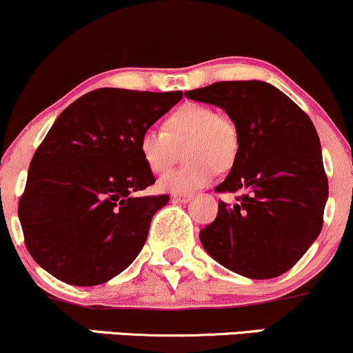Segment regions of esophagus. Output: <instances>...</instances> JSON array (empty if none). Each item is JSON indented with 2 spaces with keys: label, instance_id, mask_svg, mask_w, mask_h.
<instances>
[{
  "label": "esophagus",
  "instance_id": "obj_1",
  "mask_svg": "<svg viewBox=\"0 0 353 353\" xmlns=\"http://www.w3.org/2000/svg\"><path fill=\"white\" fill-rule=\"evenodd\" d=\"M192 199L191 194H174L172 196V203H181V204H185L189 203V201Z\"/></svg>",
  "mask_w": 353,
  "mask_h": 353
}]
</instances>
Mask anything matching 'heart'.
Instances as JSON below:
<instances>
[{"label": "heart", "instance_id": "heart-1", "mask_svg": "<svg viewBox=\"0 0 353 353\" xmlns=\"http://www.w3.org/2000/svg\"><path fill=\"white\" fill-rule=\"evenodd\" d=\"M185 145L184 168L161 176L159 189L172 194H189L212 181L218 170L234 164L239 150L238 129L230 119L211 107L184 103L168 115L165 130L147 127L139 135V152L152 172H162L174 162L177 147Z\"/></svg>", "mask_w": 353, "mask_h": 353}]
</instances>
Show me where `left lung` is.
Here are the masks:
<instances>
[{"instance_id": "8db88e82", "label": "left lung", "mask_w": 353, "mask_h": 353, "mask_svg": "<svg viewBox=\"0 0 353 353\" xmlns=\"http://www.w3.org/2000/svg\"><path fill=\"white\" fill-rule=\"evenodd\" d=\"M184 95L223 108L233 120L238 157L216 191H246L233 206L221 201L216 219L201 230V245L241 276H280L323 226L328 181L315 125L290 97L261 80L218 82Z\"/></svg>"}]
</instances>
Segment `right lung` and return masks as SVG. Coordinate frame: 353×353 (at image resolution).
I'll return each mask as SVG.
<instances>
[{
	"label": "right lung",
	"mask_w": 353,
	"mask_h": 353,
	"mask_svg": "<svg viewBox=\"0 0 353 353\" xmlns=\"http://www.w3.org/2000/svg\"><path fill=\"white\" fill-rule=\"evenodd\" d=\"M183 92L97 88L58 115L28 169L18 204L25 245L60 281L95 286L122 273L145 245L169 196H137L156 183L139 135Z\"/></svg>",
	"instance_id": "1"
}]
</instances>
